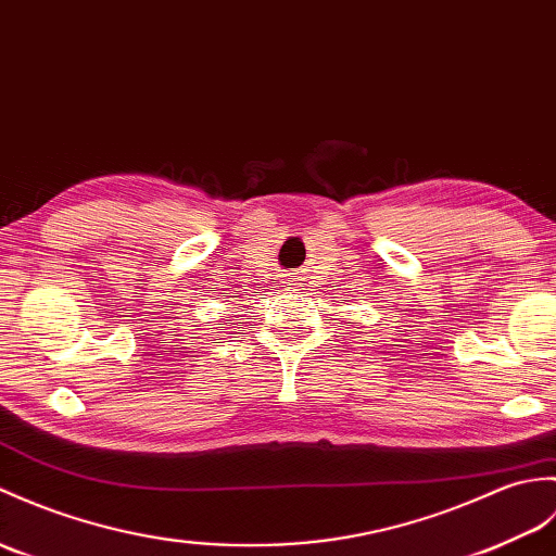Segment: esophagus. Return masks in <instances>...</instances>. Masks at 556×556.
Listing matches in <instances>:
<instances>
[{"label": "esophagus", "mask_w": 556, "mask_h": 556, "mask_svg": "<svg viewBox=\"0 0 556 556\" xmlns=\"http://www.w3.org/2000/svg\"><path fill=\"white\" fill-rule=\"evenodd\" d=\"M283 283H287L289 291H301V287H303V275H301V273L283 275Z\"/></svg>", "instance_id": "obj_1"}]
</instances>
